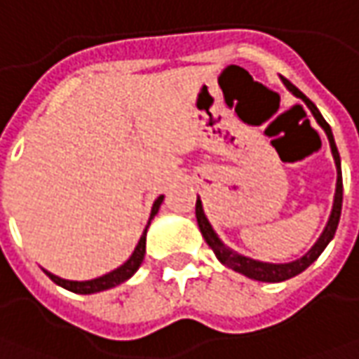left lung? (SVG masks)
I'll return each mask as SVG.
<instances>
[{"instance_id":"8db88e82","label":"left lung","mask_w":359,"mask_h":359,"mask_svg":"<svg viewBox=\"0 0 359 359\" xmlns=\"http://www.w3.org/2000/svg\"><path fill=\"white\" fill-rule=\"evenodd\" d=\"M281 81L285 83V88H287L295 97L305 101V105L311 109L313 117H315L316 123L323 127V130L326 133V137H328V142H330V150H332V158H334L336 164V191L332 211H330V217H328L325 231L320 232V236H318L315 244L311 246V250H309L307 254H303L301 258L293 259V262H285V264H269V262H259V259H252L248 258V256H242L238 252H234L232 248H229V246L219 238V234L212 231L211 222H209L207 215H205L203 203H201L199 197H197V203H195V217H197L199 231H201L205 242L211 246V250L215 252V256L219 258V262H221L222 266L234 269V271H238V273L246 276V278L256 279V281H268V283H278V281H285V279L289 278H295L301 271H305V269L323 254V250L328 246V242L334 238V232L336 229H338L340 212H342V191H344V189H342V165H340V154H338V148H336L332 128L326 123L325 117L320 115V111L316 109L315 103L309 100L303 91H299L297 88H295L293 83H289L285 78H281Z\"/></svg>"}]
</instances>
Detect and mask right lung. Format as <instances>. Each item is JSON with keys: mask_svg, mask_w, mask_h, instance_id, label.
Returning a JSON list of instances; mask_svg holds the SVG:
<instances>
[{"mask_svg": "<svg viewBox=\"0 0 359 359\" xmlns=\"http://www.w3.org/2000/svg\"><path fill=\"white\" fill-rule=\"evenodd\" d=\"M162 201H164V195H160V197L154 201V205H152V211H150V219H148L147 229H144V232H142V236H140V241H138L135 252H133V254H130V258H128L123 266H118L117 269L109 271V273L101 276V278L88 279V281H72V279L58 278V276H54V273L46 271V269H44V273H46V276H48L56 285L68 289V291H72V293H80V295H91V293H100V291H105V289L121 285L123 281H127V279H130L135 273H137V269L140 268V264H142V259H144V254H147V231H148V226H150V221L154 219L156 212H158V209H160Z\"/></svg>", "mask_w": 359, "mask_h": 359, "instance_id": "obj_1", "label": "right lung"}]
</instances>
